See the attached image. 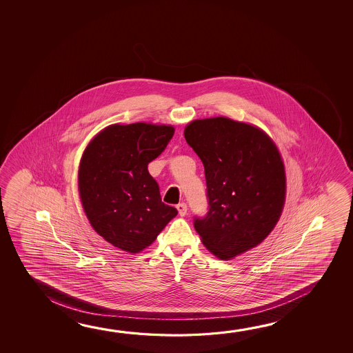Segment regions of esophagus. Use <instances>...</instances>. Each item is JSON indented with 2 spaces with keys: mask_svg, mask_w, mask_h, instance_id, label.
Here are the masks:
<instances>
[{
  "mask_svg": "<svg viewBox=\"0 0 353 353\" xmlns=\"http://www.w3.org/2000/svg\"><path fill=\"white\" fill-rule=\"evenodd\" d=\"M176 208L179 210V214L181 216H185V214H187V210H188L185 203H179V204H177V207H176Z\"/></svg>",
  "mask_w": 353,
  "mask_h": 353,
  "instance_id": "esophagus-1",
  "label": "esophagus"
}]
</instances>
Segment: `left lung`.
<instances>
[{
  "mask_svg": "<svg viewBox=\"0 0 353 353\" xmlns=\"http://www.w3.org/2000/svg\"><path fill=\"white\" fill-rule=\"evenodd\" d=\"M185 141L202 160L208 213L194 218L204 246L229 260L262 243L285 201L281 154L261 129L225 117L196 119Z\"/></svg>",
  "mask_w": 353,
  "mask_h": 353,
  "instance_id": "left-lung-1",
  "label": "left lung"
}]
</instances>
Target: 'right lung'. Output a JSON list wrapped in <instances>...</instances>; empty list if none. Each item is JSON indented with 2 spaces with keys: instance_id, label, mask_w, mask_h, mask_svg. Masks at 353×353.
<instances>
[{
  "instance_id": "add662e5",
  "label": "right lung",
  "mask_w": 353,
  "mask_h": 353,
  "mask_svg": "<svg viewBox=\"0 0 353 353\" xmlns=\"http://www.w3.org/2000/svg\"><path fill=\"white\" fill-rule=\"evenodd\" d=\"M174 133L171 125L113 124L87 145L79 168L82 207L93 229L118 249L138 254L177 215L148 171Z\"/></svg>"
}]
</instances>
